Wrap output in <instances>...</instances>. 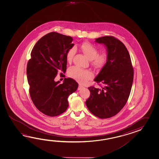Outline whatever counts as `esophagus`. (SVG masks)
Masks as SVG:
<instances>
[{"instance_id":"1","label":"esophagus","mask_w":159,"mask_h":159,"mask_svg":"<svg viewBox=\"0 0 159 159\" xmlns=\"http://www.w3.org/2000/svg\"><path fill=\"white\" fill-rule=\"evenodd\" d=\"M84 88V86L81 84H79V86H78V90H81L82 88Z\"/></svg>"}]
</instances>
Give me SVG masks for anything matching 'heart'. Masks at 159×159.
Returning <instances> with one entry per match:
<instances>
[{
    "instance_id": "heart-1",
    "label": "heart",
    "mask_w": 159,
    "mask_h": 159,
    "mask_svg": "<svg viewBox=\"0 0 159 159\" xmlns=\"http://www.w3.org/2000/svg\"><path fill=\"white\" fill-rule=\"evenodd\" d=\"M80 49L87 57L91 60L92 64L95 67L102 68L107 64L108 60V54L106 52L98 54V49L93 44L86 42L82 44ZM75 54V49L71 48L68 50L66 53V60L69 62L72 60ZM68 75L76 80L84 82L93 77V73L87 70H84L77 66L69 68L68 71Z\"/></svg>"
}]
</instances>
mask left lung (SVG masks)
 <instances>
[{
	"mask_svg": "<svg viewBox=\"0 0 159 159\" xmlns=\"http://www.w3.org/2000/svg\"><path fill=\"white\" fill-rule=\"evenodd\" d=\"M107 48L108 60L94 79L101 88H88L90 95L86 105L91 113L101 119L116 115L125 106L130 94L134 80L129 51L122 41L113 36L95 39Z\"/></svg>",
	"mask_w": 159,
	"mask_h": 159,
	"instance_id": "1",
	"label": "left lung"
}]
</instances>
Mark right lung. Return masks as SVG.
<instances>
[{"mask_svg": "<svg viewBox=\"0 0 159 159\" xmlns=\"http://www.w3.org/2000/svg\"><path fill=\"white\" fill-rule=\"evenodd\" d=\"M70 36L53 32L41 37L31 52L27 67L30 94L36 107L45 115L56 116L64 112L68 97L78 88L72 78H65L62 84L54 80L58 72L66 71V53L74 46Z\"/></svg>", "mask_w": 159, "mask_h": 159, "instance_id": "add662e5", "label": "right lung"}]
</instances>
